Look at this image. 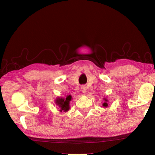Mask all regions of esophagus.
Segmentation results:
<instances>
[{"instance_id":"1","label":"esophagus","mask_w":155,"mask_h":155,"mask_svg":"<svg viewBox=\"0 0 155 155\" xmlns=\"http://www.w3.org/2000/svg\"><path fill=\"white\" fill-rule=\"evenodd\" d=\"M81 89V91L83 93H85L87 92V87L85 85H82Z\"/></svg>"}]
</instances>
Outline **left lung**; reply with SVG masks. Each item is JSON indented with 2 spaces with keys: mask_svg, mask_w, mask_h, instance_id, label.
<instances>
[{
  "mask_svg": "<svg viewBox=\"0 0 155 155\" xmlns=\"http://www.w3.org/2000/svg\"><path fill=\"white\" fill-rule=\"evenodd\" d=\"M104 100H105V102H104V104H103V106H104V107H107V106H108V104H107V101H108V100L106 99V98H104Z\"/></svg>",
  "mask_w": 155,
  "mask_h": 155,
  "instance_id": "left-lung-1",
  "label": "left lung"
}]
</instances>
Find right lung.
<instances>
[{
  "label": "right lung",
  "instance_id": "1",
  "mask_svg": "<svg viewBox=\"0 0 155 155\" xmlns=\"http://www.w3.org/2000/svg\"><path fill=\"white\" fill-rule=\"evenodd\" d=\"M72 100L71 95L67 96L65 98L58 97L55 100V104L60 108L61 112H67L70 109V101Z\"/></svg>",
  "mask_w": 155,
  "mask_h": 155
}]
</instances>
